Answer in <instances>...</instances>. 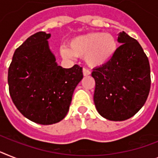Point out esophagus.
I'll return each instance as SVG.
<instances>
[{"instance_id": "1", "label": "esophagus", "mask_w": 158, "mask_h": 158, "mask_svg": "<svg viewBox=\"0 0 158 158\" xmlns=\"http://www.w3.org/2000/svg\"><path fill=\"white\" fill-rule=\"evenodd\" d=\"M82 72H83V75H84V76H89V75L91 73L90 71H89V69H85V68L83 69Z\"/></svg>"}]
</instances>
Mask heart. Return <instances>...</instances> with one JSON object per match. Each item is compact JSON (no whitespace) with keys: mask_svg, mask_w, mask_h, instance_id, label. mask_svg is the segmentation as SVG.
<instances>
[{"mask_svg":"<svg viewBox=\"0 0 158 158\" xmlns=\"http://www.w3.org/2000/svg\"><path fill=\"white\" fill-rule=\"evenodd\" d=\"M118 43L114 35L103 32H90L73 38L69 48L62 47L60 53L65 58L74 56L85 57V63L90 67H99L113 57Z\"/></svg>","mask_w":158,"mask_h":158,"instance_id":"obj_1","label":"heart"}]
</instances>
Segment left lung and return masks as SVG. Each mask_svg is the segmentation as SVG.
<instances>
[{
  "label": "left lung",
  "instance_id": "left-lung-1",
  "mask_svg": "<svg viewBox=\"0 0 158 158\" xmlns=\"http://www.w3.org/2000/svg\"><path fill=\"white\" fill-rule=\"evenodd\" d=\"M121 45L110 60L94 69V102L98 112L112 121L131 118L141 109L149 94L150 66L143 48L124 31L118 35Z\"/></svg>",
  "mask_w": 158,
  "mask_h": 158
}]
</instances>
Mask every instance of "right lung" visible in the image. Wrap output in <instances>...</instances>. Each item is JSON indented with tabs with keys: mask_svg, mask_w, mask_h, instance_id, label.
I'll return each instance as SVG.
<instances>
[{
	"mask_svg": "<svg viewBox=\"0 0 158 158\" xmlns=\"http://www.w3.org/2000/svg\"><path fill=\"white\" fill-rule=\"evenodd\" d=\"M40 31L18 48L8 71L13 102L26 118L35 123H58L67 114L73 91L83 78L82 68L64 69L56 62L48 40Z\"/></svg>",
	"mask_w": 158,
	"mask_h": 158,
	"instance_id": "obj_1",
	"label": "right lung"
}]
</instances>
